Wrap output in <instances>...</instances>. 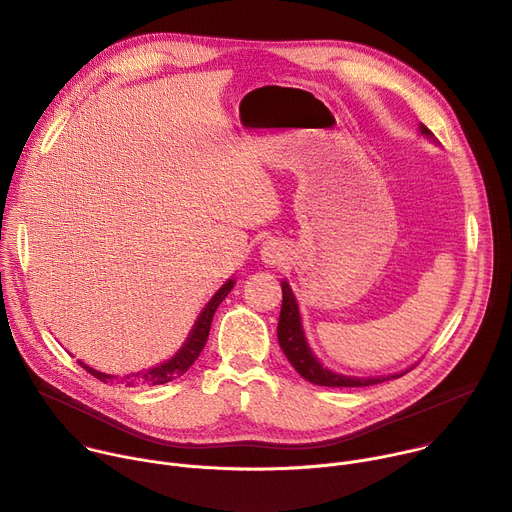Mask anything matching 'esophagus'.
<instances>
[{
  "mask_svg": "<svg viewBox=\"0 0 512 512\" xmlns=\"http://www.w3.org/2000/svg\"><path fill=\"white\" fill-rule=\"evenodd\" d=\"M260 258L268 266H277L287 258V246L279 240H266V242H262Z\"/></svg>",
  "mask_w": 512,
  "mask_h": 512,
  "instance_id": "obj_1",
  "label": "esophagus"
}]
</instances>
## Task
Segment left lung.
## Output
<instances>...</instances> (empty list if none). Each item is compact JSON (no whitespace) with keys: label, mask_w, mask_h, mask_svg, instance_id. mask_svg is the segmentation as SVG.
Listing matches in <instances>:
<instances>
[{"label":"left lung","mask_w":512,"mask_h":512,"mask_svg":"<svg viewBox=\"0 0 512 512\" xmlns=\"http://www.w3.org/2000/svg\"><path fill=\"white\" fill-rule=\"evenodd\" d=\"M418 129L426 139L435 141V137H432V133L422 123H420ZM281 287H283V305H281V316H279V326H277L279 344L285 352V357L289 359V363L295 367V371L303 379H307L309 383L326 385V387H365V385L381 383L385 379H398V377L406 375L412 369L410 367V369L400 371V373L379 375V377H352V375H342V373H336V371L324 367L320 363V359L313 355L309 344H307L295 293L291 291L287 281H281Z\"/></svg>","instance_id":"left-lung-1"}]
</instances>
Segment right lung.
I'll list each match as a JSON object with an SVG mask.
<instances>
[{
	"mask_svg": "<svg viewBox=\"0 0 512 512\" xmlns=\"http://www.w3.org/2000/svg\"><path fill=\"white\" fill-rule=\"evenodd\" d=\"M233 285H235V281H233V279H227L225 285H221V289L209 299V303H207V305L203 307V311L199 313V318H196V322H194V326H192V330H190L186 342L180 346V350L176 352V355H174L172 359H168V361H164V363H160V365H155V367H151V369H147V371H139V373H133V375H125V377L121 379V383H127L129 387L135 385V383H143V385H162V383H168V381H172V379L184 375V373L192 367V363H194L196 359H199L201 350L205 348L215 311H217L219 303L229 295V291L233 289ZM77 363H80L90 375H94L96 379H100V381H104V383H112V381L119 379L116 375H108V373L96 371V369H92L90 365H86V363H82V361H77Z\"/></svg>",
	"mask_w": 512,
	"mask_h": 512,
	"instance_id": "1",
	"label": "right lung"
}]
</instances>
